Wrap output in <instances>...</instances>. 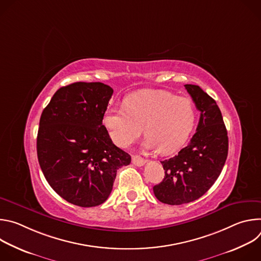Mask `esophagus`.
I'll list each match as a JSON object with an SVG mask.
<instances>
[{
    "label": "esophagus",
    "instance_id": "34e87169",
    "mask_svg": "<svg viewBox=\"0 0 261 261\" xmlns=\"http://www.w3.org/2000/svg\"><path fill=\"white\" fill-rule=\"evenodd\" d=\"M132 163L136 166H142V165H144L145 160L143 158H141L140 156H138V155H133L132 156Z\"/></svg>",
    "mask_w": 261,
    "mask_h": 261
}]
</instances>
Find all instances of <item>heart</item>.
Segmentation results:
<instances>
[{
  "mask_svg": "<svg viewBox=\"0 0 261 261\" xmlns=\"http://www.w3.org/2000/svg\"><path fill=\"white\" fill-rule=\"evenodd\" d=\"M125 106L109 107L103 124L110 138L129 146L142 132L144 146L160 154L172 153L188 139L196 120L193 102L165 91H142L129 95Z\"/></svg>",
  "mask_w": 261,
  "mask_h": 261,
  "instance_id": "1",
  "label": "heart"
}]
</instances>
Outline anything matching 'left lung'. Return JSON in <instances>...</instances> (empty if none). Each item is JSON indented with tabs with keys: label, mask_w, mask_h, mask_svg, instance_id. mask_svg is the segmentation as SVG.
<instances>
[{
	"label": "left lung",
	"mask_w": 261,
	"mask_h": 261,
	"mask_svg": "<svg viewBox=\"0 0 261 261\" xmlns=\"http://www.w3.org/2000/svg\"><path fill=\"white\" fill-rule=\"evenodd\" d=\"M185 88L200 118L189 144L174 157L161 161L165 176L153 190L159 201L170 205L201 197L220 175L228 154L227 130L216 101L198 86Z\"/></svg>",
	"instance_id": "1"
}]
</instances>
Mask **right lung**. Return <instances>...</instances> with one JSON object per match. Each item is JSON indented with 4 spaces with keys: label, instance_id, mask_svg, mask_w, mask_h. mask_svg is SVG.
I'll return each instance as SVG.
<instances>
[{
    "label": "right lung",
    "instance_id": "1",
    "mask_svg": "<svg viewBox=\"0 0 261 261\" xmlns=\"http://www.w3.org/2000/svg\"><path fill=\"white\" fill-rule=\"evenodd\" d=\"M113 93L102 83H74L59 89L42 111L38 161L50 187L72 204L103 203L117 170L131 162L102 124Z\"/></svg>",
    "mask_w": 261,
    "mask_h": 261
}]
</instances>
